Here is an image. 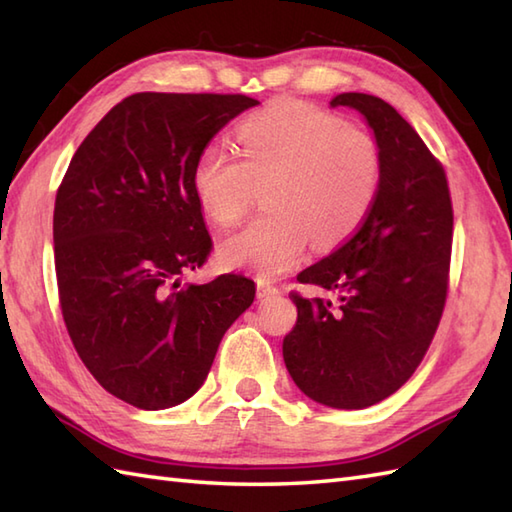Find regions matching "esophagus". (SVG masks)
<instances>
[{"mask_svg": "<svg viewBox=\"0 0 512 512\" xmlns=\"http://www.w3.org/2000/svg\"><path fill=\"white\" fill-rule=\"evenodd\" d=\"M275 295H279L277 286H273L270 281H264V279L257 281V297L259 299H268V297H275Z\"/></svg>", "mask_w": 512, "mask_h": 512, "instance_id": "obj_1", "label": "esophagus"}]
</instances>
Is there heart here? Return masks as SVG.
<instances>
[{
	"mask_svg": "<svg viewBox=\"0 0 512 512\" xmlns=\"http://www.w3.org/2000/svg\"><path fill=\"white\" fill-rule=\"evenodd\" d=\"M242 158L209 145L195 158L191 189L211 222L231 226L255 187H268V215L228 235L217 262L275 277L295 266L310 235L343 242L372 209L383 176L376 140L341 116L295 99L275 101L239 125Z\"/></svg>",
	"mask_w": 512,
	"mask_h": 512,
	"instance_id": "b5f03b06",
	"label": "heart"
}]
</instances>
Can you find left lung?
I'll use <instances>...</instances> for the list:
<instances>
[{
	"label": "left lung",
	"instance_id": "8db88e82",
	"mask_svg": "<svg viewBox=\"0 0 512 512\" xmlns=\"http://www.w3.org/2000/svg\"><path fill=\"white\" fill-rule=\"evenodd\" d=\"M332 107L365 118L383 158V176L361 228L299 273L339 295L292 292L297 323L284 339L295 385L325 407L365 409L407 383L427 354L447 299L453 209L440 162L383 99L343 92Z\"/></svg>",
	"mask_w": 512,
	"mask_h": 512
}]
</instances>
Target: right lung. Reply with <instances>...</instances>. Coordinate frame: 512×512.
I'll list each match as a JSON object with an SVG mask.
<instances>
[{
  "mask_svg": "<svg viewBox=\"0 0 512 512\" xmlns=\"http://www.w3.org/2000/svg\"><path fill=\"white\" fill-rule=\"evenodd\" d=\"M255 105L244 94L127 96L76 149L57 191L65 328L99 385L138 409L191 398L224 332L255 299L242 275L178 288L211 250L191 189L195 158Z\"/></svg>",
  "mask_w": 512,
  "mask_h": 512,
  "instance_id": "obj_1",
  "label": "right lung"
}]
</instances>
